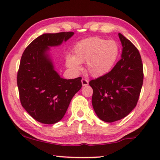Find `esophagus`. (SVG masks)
<instances>
[{"instance_id":"1","label":"esophagus","mask_w":160,"mask_h":160,"mask_svg":"<svg viewBox=\"0 0 160 160\" xmlns=\"http://www.w3.org/2000/svg\"><path fill=\"white\" fill-rule=\"evenodd\" d=\"M81 82H82V86H86V85H88V80L85 79V78H82V80H81Z\"/></svg>"}]
</instances>
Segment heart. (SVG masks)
Wrapping results in <instances>:
<instances>
[{
	"mask_svg": "<svg viewBox=\"0 0 160 160\" xmlns=\"http://www.w3.org/2000/svg\"><path fill=\"white\" fill-rule=\"evenodd\" d=\"M120 55V47L115 40L92 37L78 42L73 56L66 57V64L75 72L81 70L80 64L87 63V70L92 77L99 78L113 68Z\"/></svg>",
	"mask_w": 160,
	"mask_h": 160,
	"instance_id": "heart-1",
	"label": "heart"
}]
</instances>
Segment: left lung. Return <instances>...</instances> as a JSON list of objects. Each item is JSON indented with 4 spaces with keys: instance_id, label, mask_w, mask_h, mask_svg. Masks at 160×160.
Instances as JSON below:
<instances>
[{
    "instance_id": "obj_1",
    "label": "left lung",
    "mask_w": 160,
    "mask_h": 160,
    "mask_svg": "<svg viewBox=\"0 0 160 160\" xmlns=\"http://www.w3.org/2000/svg\"><path fill=\"white\" fill-rule=\"evenodd\" d=\"M118 37L122 45L121 59L108 73L89 82L93 90L92 105L95 113L108 123L121 120L135 108L144 79L137 47L120 33Z\"/></svg>"
}]
</instances>
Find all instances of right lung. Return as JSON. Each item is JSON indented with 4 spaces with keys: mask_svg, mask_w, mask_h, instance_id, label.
<instances>
[{
    "mask_svg": "<svg viewBox=\"0 0 160 160\" xmlns=\"http://www.w3.org/2000/svg\"><path fill=\"white\" fill-rule=\"evenodd\" d=\"M74 32L44 34L23 52L17 75L21 103L35 120L54 124L64 117L71 100L82 87L80 77L66 80L54 69L50 47H58Z\"/></svg>",
    "mask_w": 160,
    "mask_h": 160,
    "instance_id": "obj_1",
    "label": "right lung"
}]
</instances>
